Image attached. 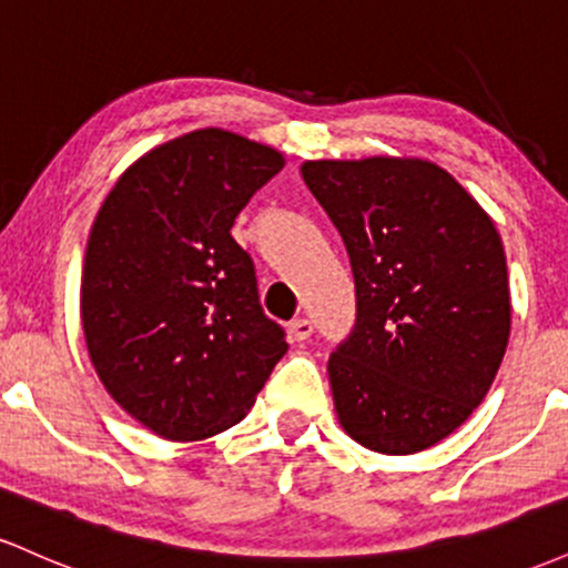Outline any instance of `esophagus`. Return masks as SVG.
<instances>
[{
	"label": "esophagus",
	"instance_id": "obj_1",
	"mask_svg": "<svg viewBox=\"0 0 568 568\" xmlns=\"http://www.w3.org/2000/svg\"><path fill=\"white\" fill-rule=\"evenodd\" d=\"M312 334H315V325H312V321H306V317H298V321L291 323V336L296 342H306Z\"/></svg>",
	"mask_w": 568,
	"mask_h": 568
}]
</instances>
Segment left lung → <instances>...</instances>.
<instances>
[{
  "instance_id": "8db88e82",
  "label": "left lung",
  "mask_w": 568,
  "mask_h": 568,
  "mask_svg": "<svg viewBox=\"0 0 568 568\" xmlns=\"http://www.w3.org/2000/svg\"><path fill=\"white\" fill-rule=\"evenodd\" d=\"M302 175L355 277V325L328 357L338 422L371 452H425L480 406L505 357L497 226L433 162L317 160Z\"/></svg>"
}]
</instances>
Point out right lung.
I'll return each instance as SVG.
<instances>
[{
	"instance_id": "1",
	"label": "right lung",
	"mask_w": 568,
	"mask_h": 568,
	"mask_svg": "<svg viewBox=\"0 0 568 568\" xmlns=\"http://www.w3.org/2000/svg\"><path fill=\"white\" fill-rule=\"evenodd\" d=\"M283 158L207 128L122 173L90 230L82 328L109 395L168 440L237 425L288 352L256 266L232 237Z\"/></svg>"
}]
</instances>
